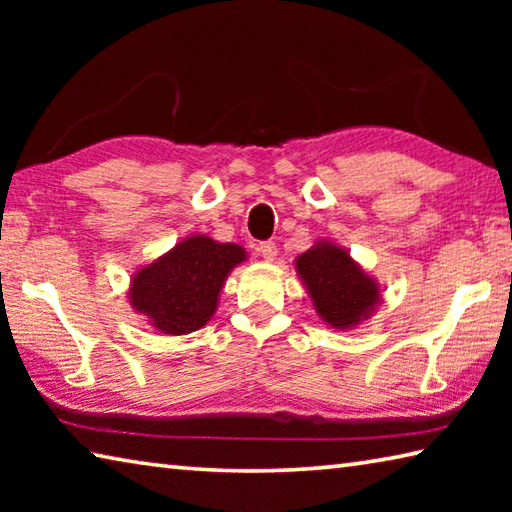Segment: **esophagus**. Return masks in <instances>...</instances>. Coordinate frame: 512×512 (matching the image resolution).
<instances>
[{
  "instance_id": "1",
  "label": "esophagus",
  "mask_w": 512,
  "mask_h": 512,
  "mask_svg": "<svg viewBox=\"0 0 512 512\" xmlns=\"http://www.w3.org/2000/svg\"><path fill=\"white\" fill-rule=\"evenodd\" d=\"M257 255H262L266 262H273V259L277 257V246L273 244V241H264V244L257 246Z\"/></svg>"
}]
</instances>
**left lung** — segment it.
<instances>
[{"label":"left lung","mask_w":512,"mask_h":512,"mask_svg":"<svg viewBox=\"0 0 512 512\" xmlns=\"http://www.w3.org/2000/svg\"><path fill=\"white\" fill-rule=\"evenodd\" d=\"M296 271L316 314L334 329H352L368 320L381 302L377 280L354 262L348 250L320 239L296 257Z\"/></svg>","instance_id":"1"}]
</instances>
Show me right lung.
<instances>
[{
  "label": "right lung",
  "mask_w": 512,
  "mask_h": 512,
  "mask_svg": "<svg viewBox=\"0 0 512 512\" xmlns=\"http://www.w3.org/2000/svg\"><path fill=\"white\" fill-rule=\"evenodd\" d=\"M239 244L192 235L133 273L128 302L160 334L183 336L210 323L230 271L246 262Z\"/></svg>",
  "instance_id": "1"
}]
</instances>
